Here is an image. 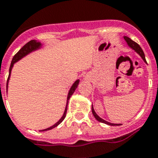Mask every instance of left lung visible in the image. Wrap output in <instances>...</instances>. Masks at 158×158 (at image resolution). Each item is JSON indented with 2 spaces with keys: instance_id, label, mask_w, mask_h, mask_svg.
<instances>
[{
  "instance_id": "1",
  "label": "left lung",
  "mask_w": 158,
  "mask_h": 158,
  "mask_svg": "<svg viewBox=\"0 0 158 158\" xmlns=\"http://www.w3.org/2000/svg\"><path fill=\"white\" fill-rule=\"evenodd\" d=\"M124 39L125 40V42H127V44H128V46L130 47L131 49H132L133 50H135L137 54L140 55V57H141V59L144 60V63H146V60H145V57H144V52H143L142 49L140 48V46H139L136 42H135L134 41H132V39H130V38H128V37H126V36H124ZM91 111H92V114H93V116H95V118L96 119V120H98L99 122H101V123H104V124H108V125H112V126H119V125H121L120 124H112V123H110V122H108L106 121V120H104V119H102V118L99 117V116H98L97 114L95 113V110H94V108H93V105L91 106Z\"/></svg>"
}]
</instances>
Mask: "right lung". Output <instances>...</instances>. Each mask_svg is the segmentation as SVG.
Returning <instances> with one entry per match:
<instances>
[{"label": "right lung", "instance_id": "obj_1", "mask_svg": "<svg viewBox=\"0 0 158 158\" xmlns=\"http://www.w3.org/2000/svg\"><path fill=\"white\" fill-rule=\"evenodd\" d=\"M42 47V43L40 42H38L36 40H31L29 42H27L26 45L24 46H22L21 50L18 51L17 54H15L12 59V62H11V64H10V67H9V78H8V80H7V85H6V91H8V83H9V78H10V75H11V71L12 69H13V67H14V64L16 63L17 62H18L19 60H21L22 59H23L24 57L26 56L27 54H30L31 52L33 51H35L37 50H39V49ZM79 79H77L75 83H73V85L71 86V87L70 88L69 90V92H68V95H67V105H66V108H65V111H64V113H63V116L60 118V120H59L58 122H56L54 125L52 126H50V128H47L46 129H42V130H40L41 132H44V131H47V130H50V129H52V128H55L59 125V124H61L63 120H64L65 117H66V115H67V105H68V100L70 99L71 95H73V93L75 92V89L77 88L78 85H79Z\"/></svg>", "mask_w": 158, "mask_h": 158}]
</instances>
